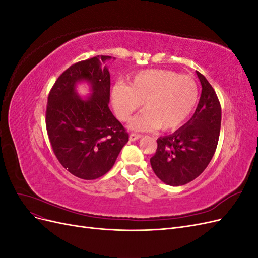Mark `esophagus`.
I'll list each match as a JSON object with an SVG mask.
<instances>
[{"instance_id":"34e87169","label":"esophagus","mask_w":258,"mask_h":258,"mask_svg":"<svg viewBox=\"0 0 258 258\" xmlns=\"http://www.w3.org/2000/svg\"><path fill=\"white\" fill-rule=\"evenodd\" d=\"M141 137H142L141 135H138V134H130L129 139H130V141H137V140Z\"/></svg>"}]
</instances>
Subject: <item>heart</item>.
<instances>
[{"label":"heart","instance_id":"heart-1","mask_svg":"<svg viewBox=\"0 0 258 258\" xmlns=\"http://www.w3.org/2000/svg\"><path fill=\"white\" fill-rule=\"evenodd\" d=\"M198 99V85L192 77L168 70L142 71L129 85H115L111 92L114 112L120 120H128L143 103L144 111L129 122V128L138 131L178 128L194 112Z\"/></svg>","mask_w":258,"mask_h":258}]
</instances>
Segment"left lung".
Returning a JSON list of instances; mask_svg holds the SVG:
<instances>
[{"mask_svg": "<svg viewBox=\"0 0 258 258\" xmlns=\"http://www.w3.org/2000/svg\"><path fill=\"white\" fill-rule=\"evenodd\" d=\"M202 90L191 118L172 135L157 139L152 169L163 183L182 186L208 167L218 143L222 121L220 101L206 77L197 72Z\"/></svg>", "mask_w": 258, "mask_h": 258, "instance_id": "left-lung-1", "label": "left lung"}]
</instances>
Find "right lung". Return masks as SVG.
I'll list each match as a JSON object with an SVG mask.
<instances>
[{
  "instance_id": "right-lung-1",
  "label": "right lung",
  "mask_w": 258,
  "mask_h": 258,
  "mask_svg": "<svg viewBox=\"0 0 258 258\" xmlns=\"http://www.w3.org/2000/svg\"><path fill=\"white\" fill-rule=\"evenodd\" d=\"M110 56H97L73 64L52 86L46 108V129L52 151L70 173L95 179L112 169L129 140L122 124L112 114ZM86 81L91 96L82 99L76 85Z\"/></svg>"
}]
</instances>
